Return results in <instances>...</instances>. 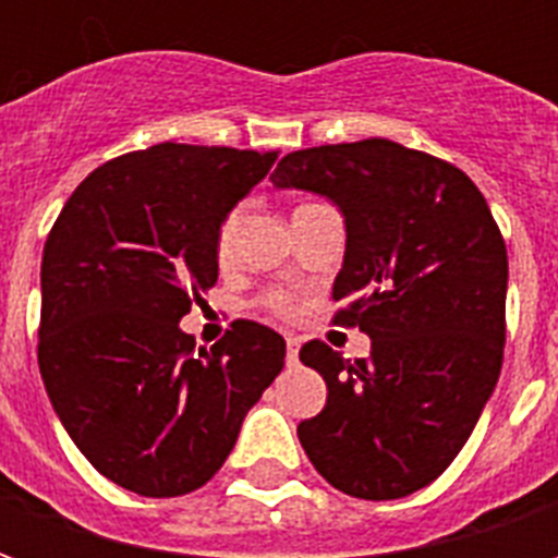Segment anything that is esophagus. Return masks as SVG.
<instances>
[{
  "mask_svg": "<svg viewBox=\"0 0 558 558\" xmlns=\"http://www.w3.org/2000/svg\"><path fill=\"white\" fill-rule=\"evenodd\" d=\"M287 364H299V338H287Z\"/></svg>",
  "mask_w": 558,
  "mask_h": 558,
  "instance_id": "obj_1",
  "label": "esophagus"
}]
</instances>
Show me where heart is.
<instances>
[{"mask_svg": "<svg viewBox=\"0 0 558 558\" xmlns=\"http://www.w3.org/2000/svg\"><path fill=\"white\" fill-rule=\"evenodd\" d=\"M232 230H235V215H230V218L220 223V230H218V254L220 256H227V251H230ZM268 304H271L275 311H280V314H290V311H292L290 299H287V295H280V292L268 295Z\"/></svg>", "mask_w": 558, "mask_h": 558, "instance_id": "b5f03b06", "label": "heart"}]
</instances>
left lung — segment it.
<instances>
[{
	"instance_id": "1",
	"label": "left lung",
	"mask_w": 558,
	"mask_h": 558,
	"mask_svg": "<svg viewBox=\"0 0 558 558\" xmlns=\"http://www.w3.org/2000/svg\"><path fill=\"white\" fill-rule=\"evenodd\" d=\"M271 184L340 208L335 323L371 338L355 362L323 340L299 352L328 386L323 412L299 424L304 454L350 496H410L460 454L502 371V232L466 172L391 140L290 151Z\"/></svg>"
}]
</instances>
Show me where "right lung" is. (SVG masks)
<instances>
[{
	"label": "right lung",
	"mask_w": 558,
	"mask_h": 558,
	"mask_svg": "<svg viewBox=\"0 0 558 558\" xmlns=\"http://www.w3.org/2000/svg\"><path fill=\"white\" fill-rule=\"evenodd\" d=\"M278 151H128L68 196L41 259L38 367L92 466L140 496H184L230 457L283 367L278 331L235 319L211 350L179 328L218 280V230Z\"/></svg>",
	"instance_id": "1"
}]
</instances>
